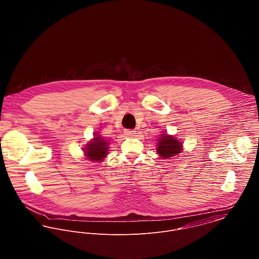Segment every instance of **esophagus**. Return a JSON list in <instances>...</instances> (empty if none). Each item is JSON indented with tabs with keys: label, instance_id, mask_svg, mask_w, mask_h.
<instances>
[{
	"label": "esophagus",
	"instance_id": "esophagus-1",
	"mask_svg": "<svg viewBox=\"0 0 259 259\" xmlns=\"http://www.w3.org/2000/svg\"><path fill=\"white\" fill-rule=\"evenodd\" d=\"M123 134H124L125 137H135L136 134H137V132L134 131V130H124Z\"/></svg>",
	"mask_w": 259,
	"mask_h": 259
}]
</instances>
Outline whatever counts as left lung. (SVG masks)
<instances>
[{"mask_svg": "<svg viewBox=\"0 0 259 259\" xmlns=\"http://www.w3.org/2000/svg\"><path fill=\"white\" fill-rule=\"evenodd\" d=\"M183 144L172 136L161 134L157 141L156 151L161 158H169L181 153Z\"/></svg>", "mask_w": 259, "mask_h": 259, "instance_id": "obj_1", "label": "left lung"}]
</instances>
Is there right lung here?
<instances>
[{"label":"right lung","mask_w":259,"mask_h":259,"mask_svg":"<svg viewBox=\"0 0 259 259\" xmlns=\"http://www.w3.org/2000/svg\"><path fill=\"white\" fill-rule=\"evenodd\" d=\"M84 148V155L92 161H102L108 154L109 144L98 135Z\"/></svg>","instance_id":"add662e5"}]
</instances>
